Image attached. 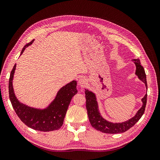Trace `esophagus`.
I'll list each match as a JSON object with an SVG mask.
<instances>
[{
    "mask_svg": "<svg viewBox=\"0 0 160 160\" xmlns=\"http://www.w3.org/2000/svg\"><path fill=\"white\" fill-rule=\"evenodd\" d=\"M78 85L82 88H84L86 85L87 84V80L85 78H80L79 80H78Z\"/></svg>",
    "mask_w": 160,
    "mask_h": 160,
    "instance_id": "esophagus-1",
    "label": "esophagus"
}]
</instances>
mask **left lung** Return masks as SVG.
<instances>
[{
	"label": "left lung",
	"instance_id": "8db88e82",
	"mask_svg": "<svg viewBox=\"0 0 160 160\" xmlns=\"http://www.w3.org/2000/svg\"><path fill=\"white\" fill-rule=\"evenodd\" d=\"M133 61L136 65L135 74L138 76V78L144 83L146 88H147V76H146L143 67L141 65L140 60L136 59H133ZM85 94L86 99V109L89 122L91 123L92 126L97 131L110 134L123 133V132H126L131 127H133L143 115L147 101V94H146L142 99V107L138 110L136 115L130 120L122 123H112L107 121L101 116L99 112L98 105H97V102L96 101L95 95L88 89H86Z\"/></svg>",
	"mask_w": 160,
	"mask_h": 160
}]
</instances>
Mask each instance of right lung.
Returning a JSON list of instances; mask_svg holds the SVG:
<instances>
[{"mask_svg": "<svg viewBox=\"0 0 160 160\" xmlns=\"http://www.w3.org/2000/svg\"><path fill=\"white\" fill-rule=\"evenodd\" d=\"M34 40L27 44L22 49L21 55L25 49L32 44ZM16 64L11 71L9 78V97L12 105L16 114L26 126L37 131H50L59 129L63 124L68 107L72 97L77 93L76 81L73 80L61 88L50 105L45 109L34 108L21 103L16 98L13 92L12 80Z\"/></svg>", "mask_w": 160, "mask_h": 160, "instance_id": "right-lung-1", "label": "right lung"}]
</instances>
